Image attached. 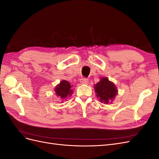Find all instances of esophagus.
<instances>
[{
    "instance_id": "1",
    "label": "esophagus",
    "mask_w": 159,
    "mask_h": 159,
    "mask_svg": "<svg viewBox=\"0 0 159 159\" xmlns=\"http://www.w3.org/2000/svg\"><path fill=\"white\" fill-rule=\"evenodd\" d=\"M80 82L81 84H85V85H88V80L86 78H81L80 80Z\"/></svg>"
}]
</instances>
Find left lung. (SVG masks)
<instances>
[{
    "instance_id": "obj_1",
    "label": "left lung",
    "mask_w": 159,
    "mask_h": 159,
    "mask_svg": "<svg viewBox=\"0 0 159 159\" xmlns=\"http://www.w3.org/2000/svg\"><path fill=\"white\" fill-rule=\"evenodd\" d=\"M94 89L99 102L104 104L111 103L118 92L114 83L109 81L106 77L101 78L99 82L94 85Z\"/></svg>"
}]
</instances>
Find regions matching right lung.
Listing matches in <instances>:
<instances>
[{
  "label": "right lung",
  "instance_id": "obj_1",
  "mask_svg": "<svg viewBox=\"0 0 159 159\" xmlns=\"http://www.w3.org/2000/svg\"><path fill=\"white\" fill-rule=\"evenodd\" d=\"M71 88L72 86L69 81L64 80H61L54 89L56 95L63 101L67 97H70L73 93V89H71Z\"/></svg>",
  "mask_w": 159,
  "mask_h": 159
}]
</instances>
